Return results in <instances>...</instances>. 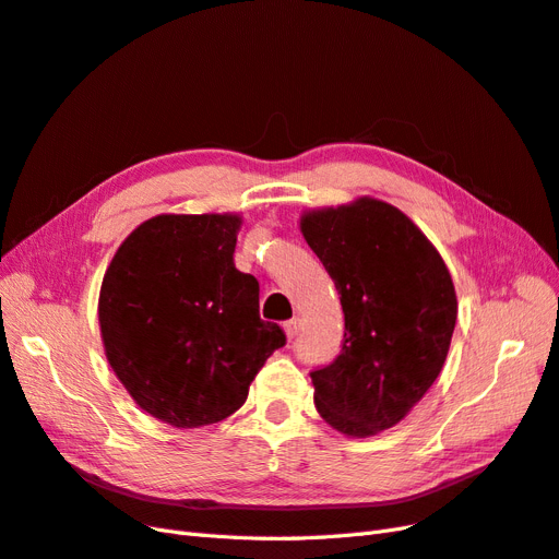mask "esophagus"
<instances>
[{
	"mask_svg": "<svg viewBox=\"0 0 559 559\" xmlns=\"http://www.w3.org/2000/svg\"><path fill=\"white\" fill-rule=\"evenodd\" d=\"M298 329H300V319L284 321V333H286V337H289V341L298 335Z\"/></svg>",
	"mask_w": 559,
	"mask_h": 559,
	"instance_id": "esophagus-1",
	"label": "esophagus"
}]
</instances>
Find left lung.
Returning <instances> with one entry per match:
<instances>
[{
  "instance_id": "1",
  "label": "left lung",
  "mask_w": 559,
  "mask_h": 559,
  "mask_svg": "<svg viewBox=\"0 0 559 559\" xmlns=\"http://www.w3.org/2000/svg\"><path fill=\"white\" fill-rule=\"evenodd\" d=\"M300 233L345 312L343 352L310 373L317 413L349 438L392 429L443 370L456 321L450 270L408 216L370 195L306 210Z\"/></svg>"
}]
</instances>
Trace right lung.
Returning a JSON list of instances; mask_svg holds the SVG:
<instances>
[{"label": "right lung", "mask_w": 559, "mask_h": 559, "mask_svg": "<svg viewBox=\"0 0 559 559\" xmlns=\"http://www.w3.org/2000/svg\"><path fill=\"white\" fill-rule=\"evenodd\" d=\"M240 214H158L116 249L99 286L107 361L144 413L216 425L286 343L259 314V282L233 263Z\"/></svg>", "instance_id": "add662e5"}]
</instances>
